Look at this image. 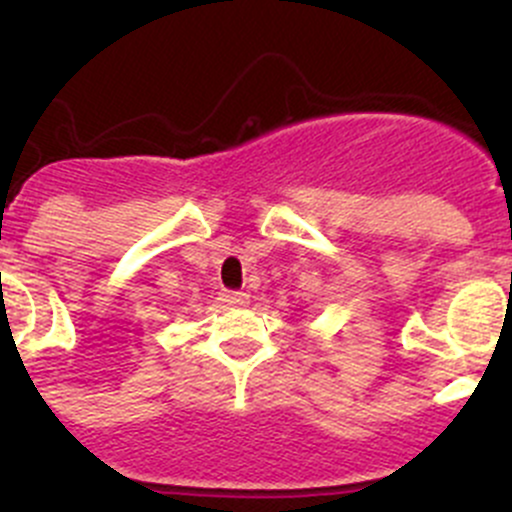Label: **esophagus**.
I'll use <instances>...</instances> for the list:
<instances>
[{"mask_svg":"<svg viewBox=\"0 0 512 512\" xmlns=\"http://www.w3.org/2000/svg\"><path fill=\"white\" fill-rule=\"evenodd\" d=\"M220 302L227 304V307H245L250 302V294L245 292H223L220 294Z\"/></svg>","mask_w":512,"mask_h":512,"instance_id":"obj_1","label":"esophagus"}]
</instances>
